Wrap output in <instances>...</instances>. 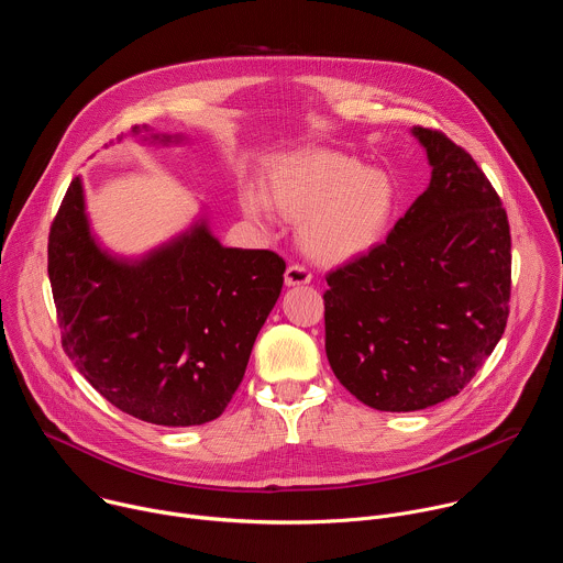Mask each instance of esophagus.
Listing matches in <instances>:
<instances>
[{"mask_svg": "<svg viewBox=\"0 0 563 563\" xmlns=\"http://www.w3.org/2000/svg\"><path fill=\"white\" fill-rule=\"evenodd\" d=\"M311 283V272L305 265H289L285 272V285L296 287V285H307Z\"/></svg>", "mask_w": 563, "mask_h": 563, "instance_id": "1", "label": "esophagus"}]
</instances>
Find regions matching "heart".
<instances>
[{
  "mask_svg": "<svg viewBox=\"0 0 563 563\" xmlns=\"http://www.w3.org/2000/svg\"><path fill=\"white\" fill-rule=\"evenodd\" d=\"M269 205L300 221V245L318 263H345L374 250L385 238L396 189L387 174L365 169L356 157L307 148L274 159L267 196L258 189L243 194L250 218L263 220Z\"/></svg>",
  "mask_w": 563,
  "mask_h": 563,
  "instance_id": "heart-1",
  "label": "heart"
}]
</instances>
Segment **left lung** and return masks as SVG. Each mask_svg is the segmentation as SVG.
<instances>
[{"mask_svg": "<svg viewBox=\"0 0 563 563\" xmlns=\"http://www.w3.org/2000/svg\"><path fill=\"white\" fill-rule=\"evenodd\" d=\"M432 178L383 245L328 274L325 352L336 378L380 412L456 396L508 323L510 224L472 155L415 126Z\"/></svg>", "mask_w": 563, "mask_h": 563, "instance_id": "1", "label": "left lung"}]
</instances>
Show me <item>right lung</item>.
Listing matches in <instances>:
<instances>
[{
    "instance_id": "add662e5",
    "label": "right lung",
    "mask_w": 563,
    "mask_h": 563,
    "mask_svg": "<svg viewBox=\"0 0 563 563\" xmlns=\"http://www.w3.org/2000/svg\"><path fill=\"white\" fill-rule=\"evenodd\" d=\"M283 274L278 254L222 247L205 220L140 261L115 258L96 243L79 178L48 233L64 352L111 406L155 426H202L224 412Z\"/></svg>"
}]
</instances>
